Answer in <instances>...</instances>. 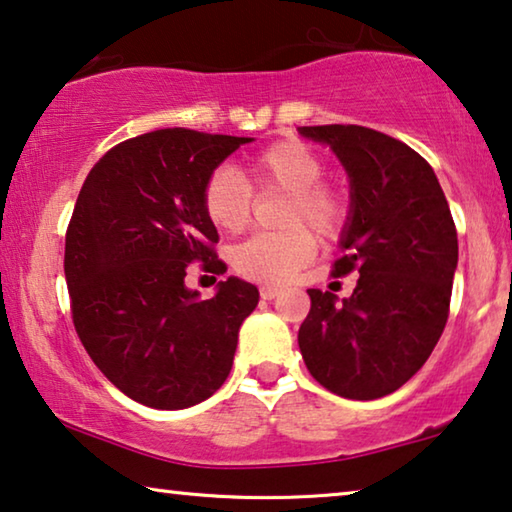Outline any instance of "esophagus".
Masks as SVG:
<instances>
[{
    "label": "esophagus",
    "instance_id": "34e87169",
    "mask_svg": "<svg viewBox=\"0 0 512 512\" xmlns=\"http://www.w3.org/2000/svg\"><path fill=\"white\" fill-rule=\"evenodd\" d=\"M278 294H280V289H278V287H271V285L259 287V296H262L264 301H273V299H276Z\"/></svg>",
    "mask_w": 512,
    "mask_h": 512
}]
</instances>
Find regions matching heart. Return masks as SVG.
Masks as SVG:
<instances>
[{"label": "heart", "instance_id": "b5f03b06", "mask_svg": "<svg viewBox=\"0 0 512 512\" xmlns=\"http://www.w3.org/2000/svg\"><path fill=\"white\" fill-rule=\"evenodd\" d=\"M324 158L299 137L269 144L243 165L239 174L220 167L204 181L200 207L218 232L236 234L248 225L253 195L282 193L278 209L280 232L255 234L232 250V266L239 276L285 285L317 255L316 232L335 239L347 223V195L322 181ZM313 231L310 233L309 230Z\"/></svg>", "mask_w": 512, "mask_h": 512}]
</instances>
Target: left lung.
<instances>
[{
	"mask_svg": "<svg viewBox=\"0 0 512 512\" xmlns=\"http://www.w3.org/2000/svg\"><path fill=\"white\" fill-rule=\"evenodd\" d=\"M331 144L352 183V211L333 278L356 271L354 294L308 289L299 347L310 375L340 398L377 400L423 368L444 333L457 232L430 163L391 135L354 124L301 126Z\"/></svg>",
	"mask_w": 512,
	"mask_h": 512,
	"instance_id": "1",
	"label": "left lung"
}]
</instances>
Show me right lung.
<instances>
[{"label": "right lung", "mask_w": 512, "mask_h": 512, "mask_svg": "<svg viewBox=\"0 0 512 512\" xmlns=\"http://www.w3.org/2000/svg\"><path fill=\"white\" fill-rule=\"evenodd\" d=\"M246 142L160 128L119 142L82 183L64 253L75 333L98 370L147 407L211 398L259 301L257 287L239 278L220 282L207 301L183 282L193 262L213 276L227 271L200 193Z\"/></svg>", "instance_id": "obj_1"}]
</instances>
